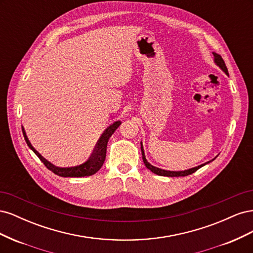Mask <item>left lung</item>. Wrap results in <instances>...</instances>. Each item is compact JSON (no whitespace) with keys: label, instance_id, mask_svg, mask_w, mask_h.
I'll return each mask as SVG.
<instances>
[{"label":"left lung","instance_id":"1","mask_svg":"<svg viewBox=\"0 0 253 253\" xmlns=\"http://www.w3.org/2000/svg\"><path fill=\"white\" fill-rule=\"evenodd\" d=\"M213 56H214V63H215L221 71H223L226 75H228V70H227V66L224 62L223 58H221L218 53L216 52H213ZM140 145H141V154H142V159H143V163L145 165V167L148 168L149 170H151L153 173H155L157 175H160V176H168V177H179V176H187V175H190L194 173L195 171H197L200 168L204 167L205 165L209 164L210 162H212V160H210V162H207L201 166H197V167H194V168H191V169L189 170H183V171H169V170H164V169H160V168H157V167H154L152 166L147 158H145V154H144V150H143V145H142V142H140ZM215 159V158H214Z\"/></svg>","mask_w":253,"mask_h":253}]
</instances>
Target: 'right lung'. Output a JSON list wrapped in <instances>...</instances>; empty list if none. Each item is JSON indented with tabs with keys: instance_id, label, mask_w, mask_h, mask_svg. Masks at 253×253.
Segmentation results:
<instances>
[{
	"instance_id": "1",
	"label": "right lung",
	"mask_w": 253,
	"mask_h": 253,
	"mask_svg": "<svg viewBox=\"0 0 253 253\" xmlns=\"http://www.w3.org/2000/svg\"><path fill=\"white\" fill-rule=\"evenodd\" d=\"M121 125V121H115L113 125H111L108 128H105V131L101 135L100 138L97 141V144L95 147L94 152L91 153V155L89 158L86 160L85 163H83L79 166H75V167H57L55 165H52L50 162H48L47 159H45L39 152H38L28 140V137L26 135V132L24 127L22 126V132L23 135H24L25 141L27 143L28 147L34 151L35 154L40 158L41 162L45 165V167L47 168L48 170H50L52 173H55L56 175L61 176V177H83V176H90L95 174L97 171L100 170V168L102 167L104 160H105V155H106V145H108L110 137L114 134V132L116 131L117 127Z\"/></svg>"
}]
</instances>
